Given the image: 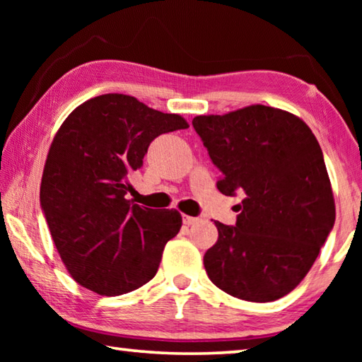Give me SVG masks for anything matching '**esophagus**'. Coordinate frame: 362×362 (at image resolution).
Wrapping results in <instances>:
<instances>
[{
    "label": "esophagus",
    "mask_w": 362,
    "mask_h": 362,
    "mask_svg": "<svg viewBox=\"0 0 362 362\" xmlns=\"http://www.w3.org/2000/svg\"><path fill=\"white\" fill-rule=\"evenodd\" d=\"M199 222V218L198 217H189V216H183V223L185 225H194V223H198Z\"/></svg>",
    "instance_id": "esophagus-1"
}]
</instances>
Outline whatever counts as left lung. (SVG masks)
<instances>
[{
	"label": "left lung",
	"mask_w": 362,
	"mask_h": 362,
	"mask_svg": "<svg viewBox=\"0 0 362 362\" xmlns=\"http://www.w3.org/2000/svg\"><path fill=\"white\" fill-rule=\"evenodd\" d=\"M193 127L222 177L220 193L244 196L236 225L216 222L218 240L204 268L218 289L247 302H273L302 283L335 222L321 146L286 110L249 105L199 115Z\"/></svg>",
	"instance_id": "left-lung-1"
}]
</instances>
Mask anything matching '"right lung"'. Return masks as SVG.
I'll return each instance as SVG.
<instances>
[{
	"instance_id": "1",
	"label": "right lung",
	"mask_w": 362,
	"mask_h": 362,
	"mask_svg": "<svg viewBox=\"0 0 362 362\" xmlns=\"http://www.w3.org/2000/svg\"><path fill=\"white\" fill-rule=\"evenodd\" d=\"M187 127L180 115L124 94L86 100L59 127L40 199L60 259L79 286L115 297L155 276L182 216L132 204L129 177L142 166L153 139Z\"/></svg>"
}]
</instances>
